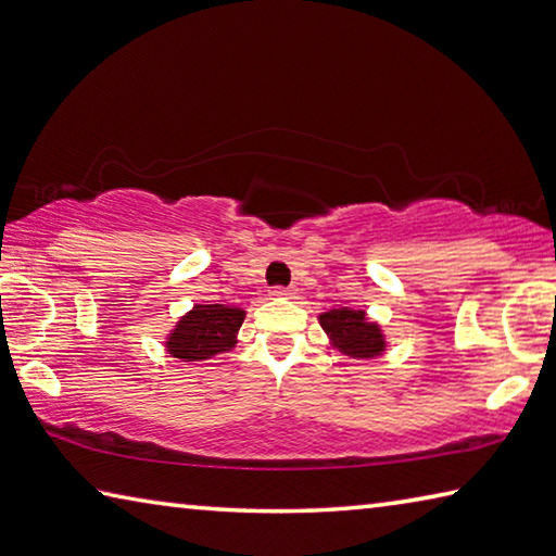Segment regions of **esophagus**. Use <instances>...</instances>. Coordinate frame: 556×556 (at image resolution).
Segmentation results:
<instances>
[{
	"label": "esophagus",
	"mask_w": 556,
	"mask_h": 556,
	"mask_svg": "<svg viewBox=\"0 0 556 556\" xmlns=\"http://www.w3.org/2000/svg\"><path fill=\"white\" fill-rule=\"evenodd\" d=\"M274 295L276 298H292V295H295V290H292V288H276Z\"/></svg>",
	"instance_id": "1"
}]
</instances>
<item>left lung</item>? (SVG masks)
I'll return each mask as SVG.
<instances>
[{
	"mask_svg": "<svg viewBox=\"0 0 556 556\" xmlns=\"http://www.w3.org/2000/svg\"><path fill=\"white\" fill-rule=\"evenodd\" d=\"M319 324L329 337V345L355 361L377 358L387 351L382 327L368 317L365 309L337 307L319 314Z\"/></svg>",
	"mask_w": 556,
	"mask_h": 556,
	"instance_id": "obj_1",
	"label": "left lung"
}]
</instances>
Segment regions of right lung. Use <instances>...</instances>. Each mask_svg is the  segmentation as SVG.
Here are the masks:
<instances>
[{"instance_id": "1", "label": "right lung", "mask_w": 556, "mask_h": 556, "mask_svg": "<svg viewBox=\"0 0 556 556\" xmlns=\"http://www.w3.org/2000/svg\"><path fill=\"white\" fill-rule=\"evenodd\" d=\"M244 317L247 312L242 307L195 305L176 321V327L164 341V349L169 351L172 358L184 363L215 358V355L235 349Z\"/></svg>"}]
</instances>
